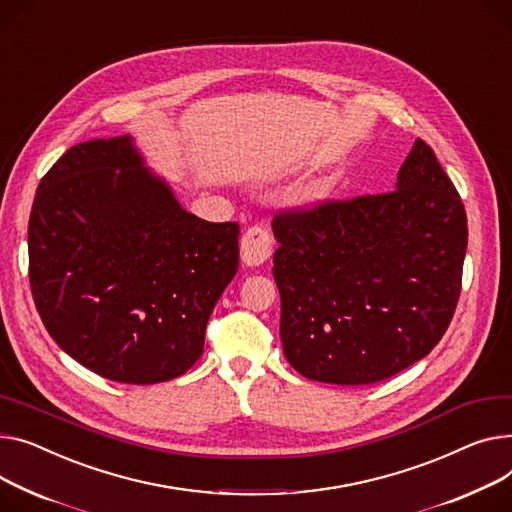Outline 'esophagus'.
<instances>
[{
  "instance_id": "obj_1",
  "label": "esophagus",
  "mask_w": 512,
  "mask_h": 512,
  "mask_svg": "<svg viewBox=\"0 0 512 512\" xmlns=\"http://www.w3.org/2000/svg\"><path fill=\"white\" fill-rule=\"evenodd\" d=\"M274 253V236L271 232L261 226H249L241 238V257L247 265H261Z\"/></svg>"
}]
</instances>
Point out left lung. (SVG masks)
<instances>
[{
  "label": "left lung",
  "instance_id": "8db88e82",
  "mask_svg": "<svg viewBox=\"0 0 512 512\" xmlns=\"http://www.w3.org/2000/svg\"><path fill=\"white\" fill-rule=\"evenodd\" d=\"M271 226L282 346L302 377L379 383L445 335L461 294L467 216L424 140L397 189L284 208Z\"/></svg>",
  "mask_w": 512,
  "mask_h": 512
}]
</instances>
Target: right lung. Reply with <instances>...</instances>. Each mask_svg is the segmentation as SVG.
I'll return each mask as SVG.
<instances>
[{
    "mask_svg": "<svg viewBox=\"0 0 512 512\" xmlns=\"http://www.w3.org/2000/svg\"><path fill=\"white\" fill-rule=\"evenodd\" d=\"M238 232L185 212L127 135L72 146L32 201L34 304L57 346L100 377L170 381L203 352Z\"/></svg>",
    "mask_w": 512,
    "mask_h": 512,
    "instance_id": "1",
    "label": "right lung"
}]
</instances>
